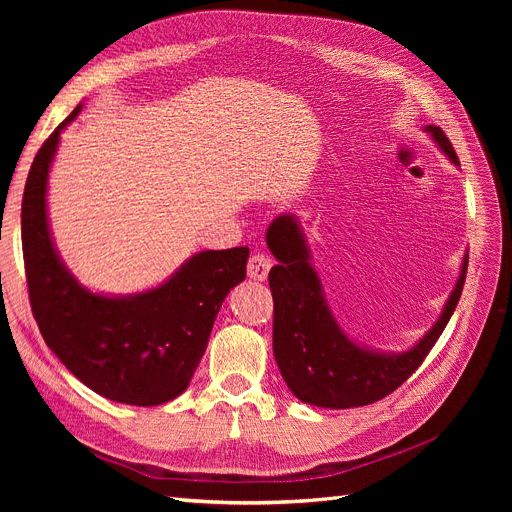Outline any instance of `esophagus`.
Segmentation results:
<instances>
[{
	"instance_id": "1",
	"label": "esophagus",
	"mask_w": 512,
	"mask_h": 512,
	"mask_svg": "<svg viewBox=\"0 0 512 512\" xmlns=\"http://www.w3.org/2000/svg\"><path fill=\"white\" fill-rule=\"evenodd\" d=\"M272 270V257L265 255V253H253L247 265V274L251 280L263 282L267 280V274Z\"/></svg>"
}]
</instances>
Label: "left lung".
I'll return each instance as SVG.
<instances>
[{
  "label": "left lung",
  "mask_w": 512,
  "mask_h": 512,
  "mask_svg": "<svg viewBox=\"0 0 512 512\" xmlns=\"http://www.w3.org/2000/svg\"><path fill=\"white\" fill-rule=\"evenodd\" d=\"M423 130L454 166H461L438 126ZM265 240L278 261L270 270L278 369L294 396L324 409L371 405L409 380L450 321L461 299L469 263V251H465L461 274L434 326L409 351L386 353L355 342L340 328L311 263L309 242L297 215H278L267 228Z\"/></svg>",
  "instance_id": "1"
}]
</instances>
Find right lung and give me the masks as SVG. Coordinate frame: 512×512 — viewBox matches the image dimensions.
I'll return each mask as SVG.
<instances>
[{
    "label": "right lung",
    "instance_id": "add662e5",
    "mask_svg": "<svg viewBox=\"0 0 512 512\" xmlns=\"http://www.w3.org/2000/svg\"><path fill=\"white\" fill-rule=\"evenodd\" d=\"M39 149L22 199L29 297L45 344L93 392L122 405L155 407L180 396L205 353L228 292L247 276V247L201 251L155 288L93 292L62 261L47 215V180L62 130Z\"/></svg>",
    "mask_w": 512,
    "mask_h": 512
}]
</instances>
